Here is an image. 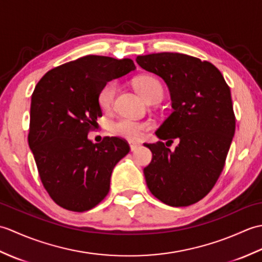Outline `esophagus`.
<instances>
[{
  "label": "esophagus",
  "mask_w": 262,
  "mask_h": 262,
  "mask_svg": "<svg viewBox=\"0 0 262 262\" xmlns=\"http://www.w3.org/2000/svg\"><path fill=\"white\" fill-rule=\"evenodd\" d=\"M129 146H130V151H132V152H134V151H136V149H137L138 147H140V144L129 142Z\"/></svg>",
  "instance_id": "34e87169"
}]
</instances>
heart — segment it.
Returning <instances> with one entry per match:
<instances>
[{"label":"heart","mask_w":262,"mask_h":262,"mask_svg":"<svg viewBox=\"0 0 262 262\" xmlns=\"http://www.w3.org/2000/svg\"><path fill=\"white\" fill-rule=\"evenodd\" d=\"M134 85L138 93L148 102L159 101L163 97V85L155 76H140L135 80ZM117 89H118V85L116 81H109L100 89L98 93V102L102 110L108 111L113 108ZM149 129H151V122L133 120L129 118L117 119L110 124V132L114 135L126 138L128 141H140Z\"/></svg>","instance_id":"heart-1"}]
</instances>
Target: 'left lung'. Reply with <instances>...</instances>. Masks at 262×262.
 <instances>
[{"label":"left lung","mask_w":262,"mask_h":262,"mask_svg":"<svg viewBox=\"0 0 262 262\" xmlns=\"http://www.w3.org/2000/svg\"><path fill=\"white\" fill-rule=\"evenodd\" d=\"M136 62L162 77L173 108L155 132L168 142L144 144L153 155L144 169L146 185L166 205H192L213 189L225 165L235 133L230 86L213 64L189 55L149 54ZM174 139L180 144L172 152L166 147Z\"/></svg>","instance_id":"1"}]
</instances>
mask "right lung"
<instances>
[{"label": "right lung", "instance_id": "1", "mask_svg": "<svg viewBox=\"0 0 262 262\" xmlns=\"http://www.w3.org/2000/svg\"><path fill=\"white\" fill-rule=\"evenodd\" d=\"M135 69L129 58L88 55L47 72L36 85L28 143L43 188L60 207L85 211L108 194L113 170L129 145L108 136L92 143L88 134L102 116L100 89Z\"/></svg>", "mask_w": 262, "mask_h": 262}]
</instances>
